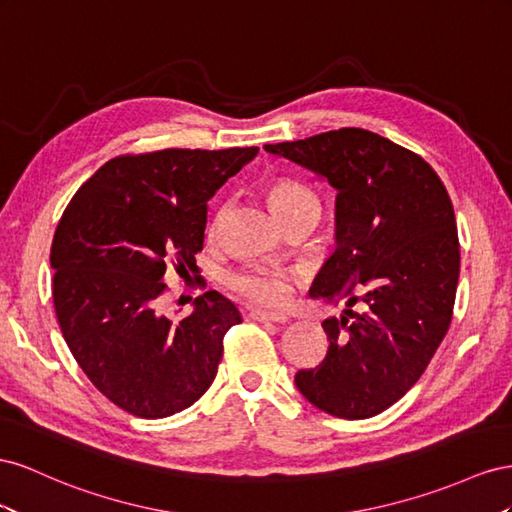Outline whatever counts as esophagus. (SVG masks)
<instances>
[{
	"mask_svg": "<svg viewBox=\"0 0 512 512\" xmlns=\"http://www.w3.org/2000/svg\"><path fill=\"white\" fill-rule=\"evenodd\" d=\"M251 317L255 321H272V324H287L289 321V317L285 313H268V311H259V309H253Z\"/></svg>",
	"mask_w": 512,
	"mask_h": 512,
	"instance_id": "obj_1",
	"label": "esophagus"
}]
</instances>
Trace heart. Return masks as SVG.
I'll return each instance as SVG.
<instances>
[{
    "mask_svg": "<svg viewBox=\"0 0 512 512\" xmlns=\"http://www.w3.org/2000/svg\"><path fill=\"white\" fill-rule=\"evenodd\" d=\"M270 203L281 221L304 210L319 212V201L311 188L291 178H281L270 184ZM294 279V272L246 266L227 274V287L246 300L276 309L289 300L291 291H294Z\"/></svg>",
    "mask_w": 512,
    "mask_h": 512,
    "instance_id": "b5f03b06",
    "label": "heart"
}]
</instances>
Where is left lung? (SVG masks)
Segmentation results:
<instances>
[{
	"label": "left lung",
	"instance_id": "left-lung-1",
	"mask_svg": "<svg viewBox=\"0 0 512 512\" xmlns=\"http://www.w3.org/2000/svg\"><path fill=\"white\" fill-rule=\"evenodd\" d=\"M264 150L337 191V246L309 296L345 309L321 324L328 354L298 371L296 386L326 414L377 416L418 382L448 332L461 259L450 197L429 163L371 130H330ZM358 301L360 314L351 311Z\"/></svg>",
	"mask_w": 512,
	"mask_h": 512
}]
</instances>
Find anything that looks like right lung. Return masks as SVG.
Masks as SVG:
<instances>
[{"instance_id": "1", "label": "right lung", "mask_w": 512, "mask_h": 512, "mask_svg": "<svg viewBox=\"0 0 512 512\" xmlns=\"http://www.w3.org/2000/svg\"><path fill=\"white\" fill-rule=\"evenodd\" d=\"M259 148L118 156L70 199L51 246L53 304L90 382L124 412L167 418L216 377L225 332L242 321L218 291L178 324L158 313L163 276L197 270L208 201Z\"/></svg>"}]
</instances>
